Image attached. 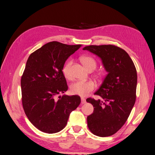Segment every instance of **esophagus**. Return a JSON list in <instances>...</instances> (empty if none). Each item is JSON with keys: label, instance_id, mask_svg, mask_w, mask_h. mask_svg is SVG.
<instances>
[{"label": "esophagus", "instance_id": "esophagus-1", "mask_svg": "<svg viewBox=\"0 0 155 155\" xmlns=\"http://www.w3.org/2000/svg\"><path fill=\"white\" fill-rule=\"evenodd\" d=\"M86 99L84 98V97H81V104H86Z\"/></svg>", "mask_w": 155, "mask_h": 155}]
</instances>
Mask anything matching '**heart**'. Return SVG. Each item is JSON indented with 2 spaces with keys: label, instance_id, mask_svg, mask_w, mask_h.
I'll return each mask as SVG.
<instances>
[{
  "label": "heart",
  "instance_id": "1",
  "mask_svg": "<svg viewBox=\"0 0 155 155\" xmlns=\"http://www.w3.org/2000/svg\"><path fill=\"white\" fill-rule=\"evenodd\" d=\"M81 61L86 67V68L89 70H94L96 68L97 62L95 59L90 56H83L81 58ZM73 61L70 60L67 61L63 65L62 71L66 78L70 79L71 78V69ZM96 88V84L93 81H78L73 83L70 86V91L71 94L78 95L81 96H86Z\"/></svg>",
  "mask_w": 155,
  "mask_h": 155
}]
</instances>
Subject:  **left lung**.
Returning <instances> with one entry per match:
<instances>
[{"label": "left lung", "instance_id": "left-lung-1", "mask_svg": "<svg viewBox=\"0 0 155 155\" xmlns=\"http://www.w3.org/2000/svg\"><path fill=\"white\" fill-rule=\"evenodd\" d=\"M83 50L100 58L107 72L94 93L101 100H86L94 107L93 113L87 117L88 128L97 136H112L124 124L136 102V67L128 53L116 46L90 45Z\"/></svg>", "mask_w": 155, "mask_h": 155}]
</instances>
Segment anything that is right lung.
<instances>
[{"mask_svg": "<svg viewBox=\"0 0 155 155\" xmlns=\"http://www.w3.org/2000/svg\"><path fill=\"white\" fill-rule=\"evenodd\" d=\"M81 47L53 41L31 54L21 79L22 105L37 129L48 134L65 128L70 113L81 104L80 96H67L62 69L66 60Z\"/></svg>", "mask_w": 155, "mask_h": 155, "instance_id": "1", "label": "right lung"}]
</instances>
